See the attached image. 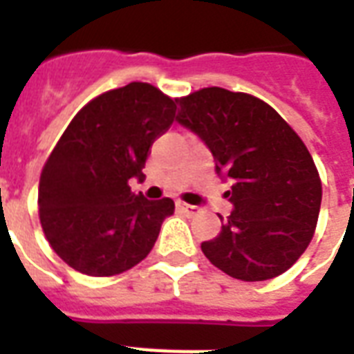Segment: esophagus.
Segmentation results:
<instances>
[{
  "instance_id": "esophagus-1",
  "label": "esophagus",
  "mask_w": 354,
  "mask_h": 354,
  "mask_svg": "<svg viewBox=\"0 0 354 354\" xmlns=\"http://www.w3.org/2000/svg\"><path fill=\"white\" fill-rule=\"evenodd\" d=\"M176 207L182 211L183 215H187V216H193V215H196V213H198V207H196V205L183 204V202H176Z\"/></svg>"
}]
</instances>
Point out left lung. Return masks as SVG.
Here are the masks:
<instances>
[{"label":"left lung","mask_w":354,"mask_h":354,"mask_svg":"<svg viewBox=\"0 0 354 354\" xmlns=\"http://www.w3.org/2000/svg\"><path fill=\"white\" fill-rule=\"evenodd\" d=\"M176 121L196 133L215 158L216 174L233 183V209L202 252L241 281L277 277L313 241L322 182L285 119L257 97L204 88L178 99ZM222 218V216H221Z\"/></svg>","instance_id":"obj_1"}]
</instances>
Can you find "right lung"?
I'll return each mask as SVG.
<instances>
[{
	"label": "right lung",
	"instance_id": "1",
	"mask_svg": "<svg viewBox=\"0 0 354 354\" xmlns=\"http://www.w3.org/2000/svg\"><path fill=\"white\" fill-rule=\"evenodd\" d=\"M174 113V99L130 82L88 102L58 139L41 171L38 211L47 241L71 268L110 277L150 253L174 202L132 193L128 180L143 176Z\"/></svg>",
	"mask_w": 354,
	"mask_h": 354
}]
</instances>
